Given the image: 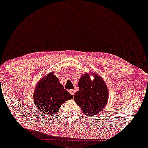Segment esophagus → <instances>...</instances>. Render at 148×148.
Segmentation results:
<instances>
[{"label": "esophagus", "instance_id": "esophagus-1", "mask_svg": "<svg viewBox=\"0 0 148 148\" xmlns=\"http://www.w3.org/2000/svg\"><path fill=\"white\" fill-rule=\"evenodd\" d=\"M69 93L73 96V95H75V92L74 90H69Z\"/></svg>", "mask_w": 148, "mask_h": 148}]
</instances>
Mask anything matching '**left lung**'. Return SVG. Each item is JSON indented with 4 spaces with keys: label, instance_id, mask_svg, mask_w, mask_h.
Segmentation results:
<instances>
[{
    "label": "left lung",
    "instance_id": "obj_1",
    "mask_svg": "<svg viewBox=\"0 0 148 148\" xmlns=\"http://www.w3.org/2000/svg\"><path fill=\"white\" fill-rule=\"evenodd\" d=\"M94 76L92 80L90 76ZM79 90L74 95V100L87 116H94L106 106L108 100V90L104 79L94 73H86L78 82Z\"/></svg>",
    "mask_w": 148,
    "mask_h": 148
}]
</instances>
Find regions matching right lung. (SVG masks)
<instances>
[{
	"label": "right lung",
	"instance_id": "right-lung-1",
	"mask_svg": "<svg viewBox=\"0 0 148 148\" xmlns=\"http://www.w3.org/2000/svg\"><path fill=\"white\" fill-rule=\"evenodd\" d=\"M73 98L60 84L54 72L49 73L38 81L33 94V101L42 114L52 116L57 114L61 105Z\"/></svg>",
	"mask_w": 148,
	"mask_h": 148
}]
</instances>
